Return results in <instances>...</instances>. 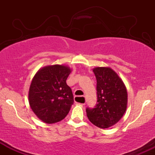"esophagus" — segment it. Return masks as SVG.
I'll list each match as a JSON object with an SVG mask.
<instances>
[{"label": "esophagus", "mask_w": 155, "mask_h": 155, "mask_svg": "<svg viewBox=\"0 0 155 155\" xmlns=\"http://www.w3.org/2000/svg\"><path fill=\"white\" fill-rule=\"evenodd\" d=\"M76 97H77V96H76ZM81 97H84V102L83 103V104H81V105H82V106H84V105H85V104H86V99H85V97H84V96H81Z\"/></svg>", "instance_id": "esophagus-1"}]
</instances>
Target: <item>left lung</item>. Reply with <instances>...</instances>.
<instances>
[{
	"mask_svg": "<svg viewBox=\"0 0 155 155\" xmlns=\"http://www.w3.org/2000/svg\"><path fill=\"white\" fill-rule=\"evenodd\" d=\"M97 80V104L86 108L89 120L100 128H108L122 118L127 108V92L123 81L111 68L93 69Z\"/></svg>",
	"mask_w": 155,
	"mask_h": 155,
	"instance_id": "1",
	"label": "left lung"
}]
</instances>
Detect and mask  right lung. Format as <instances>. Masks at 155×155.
Masks as SVG:
<instances>
[{
    "label": "right lung",
    "instance_id": "obj_1",
    "mask_svg": "<svg viewBox=\"0 0 155 155\" xmlns=\"http://www.w3.org/2000/svg\"><path fill=\"white\" fill-rule=\"evenodd\" d=\"M71 69L61 65L40 69L29 90L31 109L41 120L53 124L63 120L74 104L72 90L66 84Z\"/></svg>",
    "mask_w": 155,
    "mask_h": 155
}]
</instances>
